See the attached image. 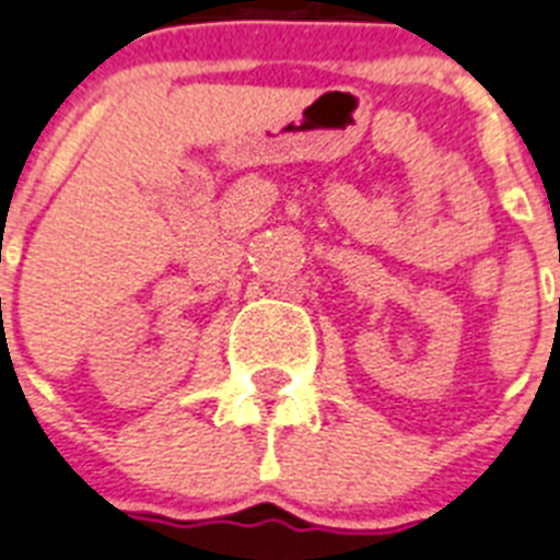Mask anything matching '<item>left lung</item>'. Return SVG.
I'll return each mask as SVG.
<instances>
[{
	"instance_id": "1",
	"label": "left lung",
	"mask_w": 560,
	"mask_h": 560,
	"mask_svg": "<svg viewBox=\"0 0 560 560\" xmlns=\"http://www.w3.org/2000/svg\"><path fill=\"white\" fill-rule=\"evenodd\" d=\"M558 304H560V299H558Z\"/></svg>"
}]
</instances>
